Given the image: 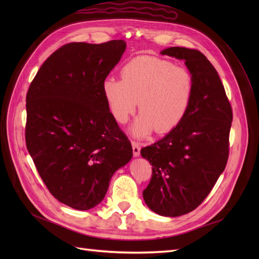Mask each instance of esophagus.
I'll return each mask as SVG.
<instances>
[{"mask_svg": "<svg viewBox=\"0 0 259 259\" xmlns=\"http://www.w3.org/2000/svg\"><path fill=\"white\" fill-rule=\"evenodd\" d=\"M132 147H133V153H134V156H138L140 154V146L137 142H132Z\"/></svg>", "mask_w": 259, "mask_h": 259, "instance_id": "esophagus-1", "label": "esophagus"}]
</instances>
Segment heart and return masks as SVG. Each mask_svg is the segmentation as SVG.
<instances>
[{"label":"heart","mask_w":259,"mask_h":259,"mask_svg":"<svg viewBox=\"0 0 259 259\" xmlns=\"http://www.w3.org/2000/svg\"><path fill=\"white\" fill-rule=\"evenodd\" d=\"M121 80L107 77L103 93L116 122L126 123L140 113L133 133L144 137L154 130L165 134L183 122L191 105L194 82L189 70L160 57L142 55L128 60Z\"/></svg>","instance_id":"b5f03b06"}]
</instances>
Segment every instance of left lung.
Masks as SVG:
<instances>
[{
	"instance_id": "left-lung-1",
	"label": "left lung",
	"mask_w": 259,
	"mask_h": 259,
	"mask_svg": "<svg viewBox=\"0 0 259 259\" xmlns=\"http://www.w3.org/2000/svg\"><path fill=\"white\" fill-rule=\"evenodd\" d=\"M161 54L185 60L194 91L183 122L140 150L152 165L143 195L156 214L176 217L197 208L224 171L229 156L232 108L216 69L200 51L177 46Z\"/></svg>"
}]
</instances>
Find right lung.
Masks as SVG:
<instances>
[{
  "label": "right lung",
  "mask_w": 259,
  "mask_h": 259,
  "mask_svg": "<svg viewBox=\"0 0 259 259\" xmlns=\"http://www.w3.org/2000/svg\"><path fill=\"white\" fill-rule=\"evenodd\" d=\"M123 40L62 45L44 61L26 97V145L50 192L80 210L103 201L116 169L133 156L103 93Z\"/></svg>",
  "instance_id": "right-lung-1"
}]
</instances>
